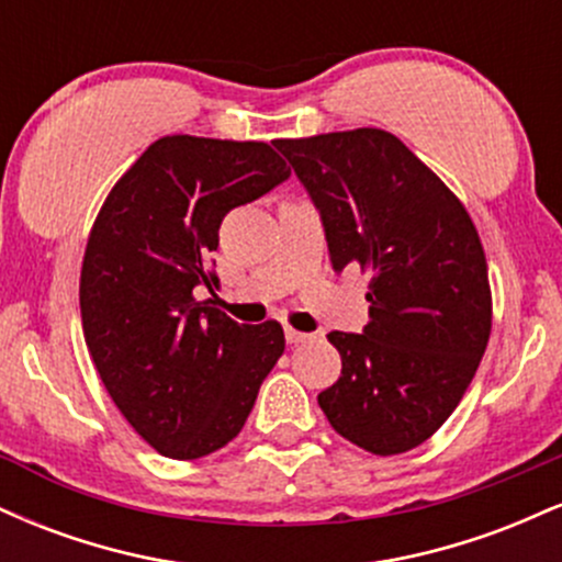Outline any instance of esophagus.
<instances>
[{"instance_id":"esophagus-1","label":"esophagus","mask_w":562,"mask_h":562,"mask_svg":"<svg viewBox=\"0 0 562 562\" xmlns=\"http://www.w3.org/2000/svg\"><path fill=\"white\" fill-rule=\"evenodd\" d=\"M285 338H288V344H306V340H312V335L293 330V327H285Z\"/></svg>"}]
</instances>
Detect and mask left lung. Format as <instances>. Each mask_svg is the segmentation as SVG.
<instances>
[{
  "label": "left lung",
  "instance_id": "obj_1",
  "mask_svg": "<svg viewBox=\"0 0 562 562\" xmlns=\"http://www.w3.org/2000/svg\"><path fill=\"white\" fill-rule=\"evenodd\" d=\"M274 145L319 209L333 267L370 274L364 333L327 335L344 367L317 396L322 412L372 454L420 447L465 396L492 333L479 229L462 200L383 128Z\"/></svg>",
  "mask_w": 562,
  "mask_h": 562
}]
</instances>
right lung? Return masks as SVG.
Segmentation results:
<instances>
[{
	"mask_svg": "<svg viewBox=\"0 0 562 562\" xmlns=\"http://www.w3.org/2000/svg\"><path fill=\"white\" fill-rule=\"evenodd\" d=\"M288 177L267 142L171 134L113 184L89 232L83 340L121 415L171 460L227 447L285 351L280 322L237 325L195 288L218 285L205 259L222 218Z\"/></svg>",
	"mask_w": 562,
	"mask_h": 562,
	"instance_id": "right-lung-1",
	"label": "right lung"
}]
</instances>
